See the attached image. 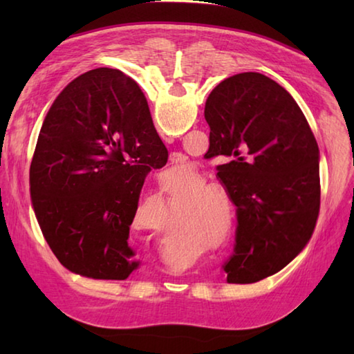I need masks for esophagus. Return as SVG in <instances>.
<instances>
[{"mask_svg": "<svg viewBox=\"0 0 354 354\" xmlns=\"http://www.w3.org/2000/svg\"><path fill=\"white\" fill-rule=\"evenodd\" d=\"M169 142H173V138H165ZM185 160V155H183V153H178V152H173V153H170V161L171 162H183Z\"/></svg>", "mask_w": 354, "mask_h": 354, "instance_id": "obj_1", "label": "esophagus"}]
</instances>
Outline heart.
<instances>
[{
	"mask_svg": "<svg viewBox=\"0 0 354 354\" xmlns=\"http://www.w3.org/2000/svg\"><path fill=\"white\" fill-rule=\"evenodd\" d=\"M202 181H198L199 185ZM221 193V189L216 185H201L190 194V199H199L185 213V222L201 232H212L222 221V207L213 194Z\"/></svg>",
	"mask_w": 354,
	"mask_h": 354,
	"instance_id": "1",
	"label": "heart"
}]
</instances>
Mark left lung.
I'll return each mask as SVG.
<instances>
[{"label": "left lung", "instance_id": "8db88e82", "mask_svg": "<svg viewBox=\"0 0 354 354\" xmlns=\"http://www.w3.org/2000/svg\"><path fill=\"white\" fill-rule=\"evenodd\" d=\"M204 115L213 156L237 207L228 283L277 274L309 242L319 214V150L293 97L260 73H240L209 93ZM207 152V153H208Z\"/></svg>", "mask_w": 354, "mask_h": 354}]
</instances>
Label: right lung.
Returning <instances> with one entry per match:
<instances>
[{
    "instance_id": "right-lung-1",
    "label": "right lung",
    "mask_w": 354,
    "mask_h": 354,
    "mask_svg": "<svg viewBox=\"0 0 354 354\" xmlns=\"http://www.w3.org/2000/svg\"><path fill=\"white\" fill-rule=\"evenodd\" d=\"M167 162L145 94L118 70L70 82L45 115L30 165V198L53 254L74 274L126 280L147 173Z\"/></svg>"
}]
</instances>
